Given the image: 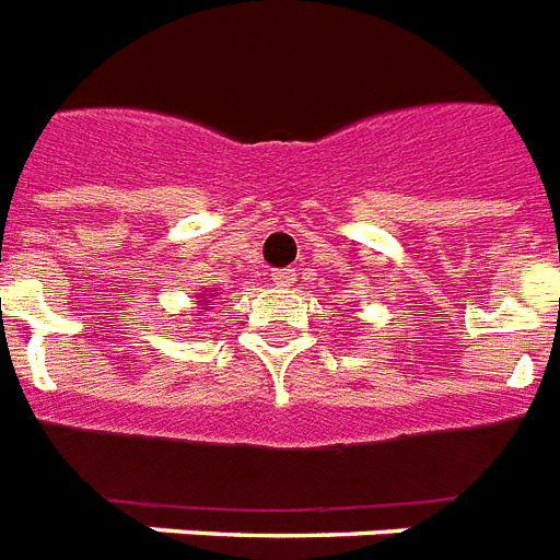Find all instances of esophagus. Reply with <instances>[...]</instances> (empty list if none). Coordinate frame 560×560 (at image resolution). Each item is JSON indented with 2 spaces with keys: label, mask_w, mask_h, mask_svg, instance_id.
Segmentation results:
<instances>
[{
  "label": "esophagus",
  "mask_w": 560,
  "mask_h": 560,
  "mask_svg": "<svg viewBox=\"0 0 560 560\" xmlns=\"http://www.w3.org/2000/svg\"><path fill=\"white\" fill-rule=\"evenodd\" d=\"M272 284L276 288H293L296 284V270H276L272 272Z\"/></svg>",
  "instance_id": "1"
}]
</instances>
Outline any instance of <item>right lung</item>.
<instances>
[{
	"label": "right lung",
	"instance_id": "obj_1",
	"mask_svg": "<svg viewBox=\"0 0 560 560\" xmlns=\"http://www.w3.org/2000/svg\"><path fill=\"white\" fill-rule=\"evenodd\" d=\"M211 296H214V293H211V290H206V293H200V302H197V305H200V311H197V314H202V311H206V305H209L211 302Z\"/></svg>",
	"mask_w": 560,
	"mask_h": 560
}]
</instances>
